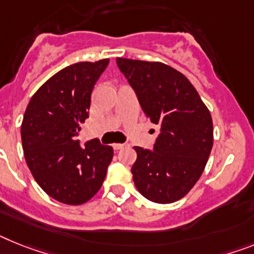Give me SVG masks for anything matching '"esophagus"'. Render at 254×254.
I'll return each mask as SVG.
<instances>
[{
    "label": "esophagus",
    "mask_w": 254,
    "mask_h": 254,
    "mask_svg": "<svg viewBox=\"0 0 254 254\" xmlns=\"http://www.w3.org/2000/svg\"><path fill=\"white\" fill-rule=\"evenodd\" d=\"M112 147H114L115 151H117V150H121V148H124V147H125V144H124V143H115V144H112Z\"/></svg>",
    "instance_id": "1"
}]
</instances>
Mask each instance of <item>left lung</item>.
<instances>
[{"label":"left lung","mask_w":254,"mask_h":254,"mask_svg":"<svg viewBox=\"0 0 254 254\" xmlns=\"http://www.w3.org/2000/svg\"><path fill=\"white\" fill-rule=\"evenodd\" d=\"M116 63L146 117L159 127L152 150L134 147V185L153 203H174L192 189L206 165L213 146L210 112L186 76L174 68L125 58Z\"/></svg>","instance_id":"obj_1"}]
</instances>
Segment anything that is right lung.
Listing matches in <instances>:
<instances>
[{"label": "right lung", "instance_id": "add662e5", "mask_svg": "<svg viewBox=\"0 0 254 254\" xmlns=\"http://www.w3.org/2000/svg\"><path fill=\"white\" fill-rule=\"evenodd\" d=\"M110 59L63 68L35 93L22 123V144L32 176L53 199L80 205L99 191L114 150L99 139L81 146L91 91Z\"/></svg>", "mask_w": 254, "mask_h": 254}]
</instances>
